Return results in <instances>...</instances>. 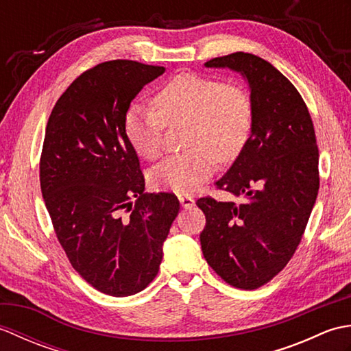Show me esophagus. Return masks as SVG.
Returning <instances> with one entry per match:
<instances>
[{"mask_svg":"<svg viewBox=\"0 0 351 351\" xmlns=\"http://www.w3.org/2000/svg\"><path fill=\"white\" fill-rule=\"evenodd\" d=\"M178 199H180V204H181L182 208H185V210H187V208H193V206H195V204H196L195 199L190 197V196H185V195L180 196Z\"/></svg>","mask_w":351,"mask_h":351,"instance_id":"34e87169","label":"esophagus"}]
</instances>
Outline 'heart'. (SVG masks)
<instances>
[{
  "instance_id": "b5f03b06",
  "label": "heart",
  "mask_w": 351,
  "mask_h": 351,
  "mask_svg": "<svg viewBox=\"0 0 351 351\" xmlns=\"http://www.w3.org/2000/svg\"><path fill=\"white\" fill-rule=\"evenodd\" d=\"M154 108L132 106L125 116V134L130 145L146 160L158 158L162 149L164 125L185 122L187 147L151 173L155 189L187 195L213 175L215 158L234 160L243 151L252 130V102L238 84L180 73L154 96Z\"/></svg>"
}]
</instances>
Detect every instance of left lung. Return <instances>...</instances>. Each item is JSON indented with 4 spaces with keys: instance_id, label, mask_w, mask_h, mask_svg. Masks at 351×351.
Instances as JSON below:
<instances>
[{
    "instance_id": "obj_1",
    "label": "left lung",
    "mask_w": 351,
    "mask_h": 351,
    "mask_svg": "<svg viewBox=\"0 0 351 351\" xmlns=\"http://www.w3.org/2000/svg\"><path fill=\"white\" fill-rule=\"evenodd\" d=\"M247 83L252 130L247 143L215 185L247 200H197L206 226V263L229 285L256 289L271 280L299 245L318 195V147L306 104L291 81L264 58L234 52L205 63Z\"/></svg>"
}]
</instances>
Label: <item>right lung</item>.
Segmentation results:
<instances>
[{"mask_svg": "<svg viewBox=\"0 0 351 351\" xmlns=\"http://www.w3.org/2000/svg\"><path fill=\"white\" fill-rule=\"evenodd\" d=\"M164 71L131 60L95 66L66 88L45 131L40 189L58 241L81 278L113 297L154 280L180 213L170 193H143L125 134L131 101Z\"/></svg>", "mask_w": 351, "mask_h": 351, "instance_id": "1", "label": "right lung"}]
</instances>
